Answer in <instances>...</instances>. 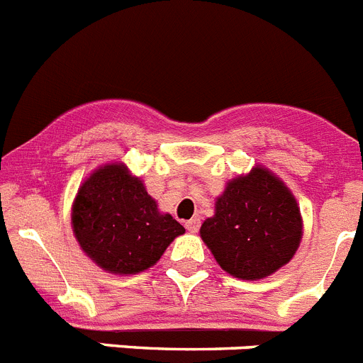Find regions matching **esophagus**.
I'll return each mask as SVG.
<instances>
[{
  "instance_id": "1",
  "label": "esophagus",
  "mask_w": 363,
  "mask_h": 363,
  "mask_svg": "<svg viewBox=\"0 0 363 363\" xmlns=\"http://www.w3.org/2000/svg\"><path fill=\"white\" fill-rule=\"evenodd\" d=\"M200 225H201V221L198 220V218H192V220L185 221V227H187L189 233H198V230H200Z\"/></svg>"
}]
</instances>
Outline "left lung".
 <instances>
[{"label":"left lung","mask_w":363,"mask_h":363,"mask_svg":"<svg viewBox=\"0 0 363 363\" xmlns=\"http://www.w3.org/2000/svg\"><path fill=\"white\" fill-rule=\"evenodd\" d=\"M296 198L274 172L256 165L230 179L200 236L230 277L262 280L289 264L301 242Z\"/></svg>","instance_id":"left-lung-1"}]
</instances>
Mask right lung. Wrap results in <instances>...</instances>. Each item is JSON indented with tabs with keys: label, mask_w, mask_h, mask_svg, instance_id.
<instances>
[{
	"label": "right lung",
	"mask_w": 363,
	"mask_h": 363,
	"mask_svg": "<svg viewBox=\"0 0 363 363\" xmlns=\"http://www.w3.org/2000/svg\"><path fill=\"white\" fill-rule=\"evenodd\" d=\"M72 230L82 251L104 271L136 274L152 267L184 225L145 191L125 163H107L79 185Z\"/></svg>",
	"instance_id": "obj_1"
}]
</instances>
